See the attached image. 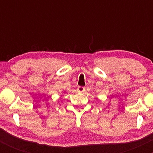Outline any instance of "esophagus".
Instances as JSON below:
<instances>
[{
    "instance_id": "obj_1",
    "label": "esophagus",
    "mask_w": 153,
    "mask_h": 153,
    "mask_svg": "<svg viewBox=\"0 0 153 153\" xmlns=\"http://www.w3.org/2000/svg\"><path fill=\"white\" fill-rule=\"evenodd\" d=\"M77 90H78V92L82 93V92H84V91H85V88L83 87V86H78V88H77Z\"/></svg>"
}]
</instances>
